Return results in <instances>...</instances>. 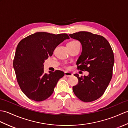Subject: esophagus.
I'll return each mask as SVG.
<instances>
[{
	"label": "esophagus",
	"mask_w": 128,
	"mask_h": 128,
	"mask_svg": "<svg viewBox=\"0 0 128 128\" xmlns=\"http://www.w3.org/2000/svg\"><path fill=\"white\" fill-rule=\"evenodd\" d=\"M65 76L66 77H71L73 76V74L69 72H65Z\"/></svg>",
	"instance_id": "obj_1"
}]
</instances>
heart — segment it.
Listing matches in <instances>:
<instances>
[{
    "instance_id": "obj_1",
    "label": "heart",
    "mask_w": 128,
    "mask_h": 128,
    "mask_svg": "<svg viewBox=\"0 0 128 128\" xmlns=\"http://www.w3.org/2000/svg\"><path fill=\"white\" fill-rule=\"evenodd\" d=\"M78 42V41H77V40H74V41H70V42H71V43H74V42Z\"/></svg>"
}]
</instances>
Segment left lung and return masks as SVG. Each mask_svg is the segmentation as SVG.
<instances>
[{"mask_svg": "<svg viewBox=\"0 0 128 128\" xmlns=\"http://www.w3.org/2000/svg\"><path fill=\"white\" fill-rule=\"evenodd\" d=\"M69 36L78 40L82 46V53L77 61L78 69L89 72L87 76L74 75L78 83L72 87V90L82 102H93L102 96L111 81L114 52L108 41L101 35L82 31Z\"/></svg>", "mask_w": 128, "mask_h": 128, "instance_id": "8db88e82", "label": "left lung"}]
</instances>
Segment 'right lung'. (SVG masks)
Listing matches in <instances>:
<instances>
[{"mask_svg": "<svg viewBox=\"0 0 128 128\" xmlns=\"http://www.w3.org/2000/svg\"><path fill=\"white\" fill-rule=\"evenodd\" d=\"M70 38L67 34L37 32L23 38L17 46L13 66L20 90L29 99L42 102L48 98L59 80L64 76L57 70L44 72V60L58 44Z\"/></svg>", "mask_w": 128, "mask_h": 128, "instance_id": "obj_1", "label": "right lung"}]
</instances>
